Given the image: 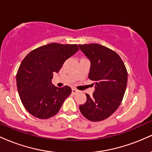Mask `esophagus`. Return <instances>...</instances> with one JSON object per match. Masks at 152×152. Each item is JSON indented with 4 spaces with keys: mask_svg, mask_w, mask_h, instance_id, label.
Returning a JSON list of instances; mask_svg holds the SVG:
<instances>
[{
    "mask_svg": "<svg viewBox=\"0 0 152 152\" xmlns=\"http://www.w3.org/2000/svg\"><path fill=\"white\" fill-rule=\"evenodd\" d=\"M71 92H72L73 94H76V93H78V91L76 90V88H72V90H71Z\"/></svg>",
    "mask_w": 152,
    "mask_h": 152,
    "instance_id": "34e87169",
    "label": "esophagus"
}]
</instances>
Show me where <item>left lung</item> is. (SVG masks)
<instances>
[{"instance_id": "obj_1", "label": "left lung", "mask_w": 152, "mask_h": 152, "mask_svg": "<svg viewBox=\"0 0 152 152\" xmlns=\"http://www.w3.org/2000/svg\"><path fill=\"white\" fill-rule=\"evenodd\" d=\"M78 46L90 60L88 78L95 82L93 96L86 94V102L79 106L80 111L90 121H102L121 104L127 84L126 69L119 56L107 47L97 43Z\"/></svg>"}]
</instances>
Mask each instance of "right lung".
<instances>
[{
	"mask_svg": "<svg viewBox=\"0 0 152 152\" xmlns=\"http://www.w3.org/2000/svg\"><path fill=\"white\" fill-rule=\"evenodd\" d=\"M78 49L76 44L52 43L38 47L24 58L17 72V88L23 105L31 115L46 119L58 112L71 88H58L51 79Z\"/></svg>",
	"mask_w": 152,
	"mask_h": 152,
	"instance_id": "add662e5",
	"label": "right lung"
}]
</instances>
